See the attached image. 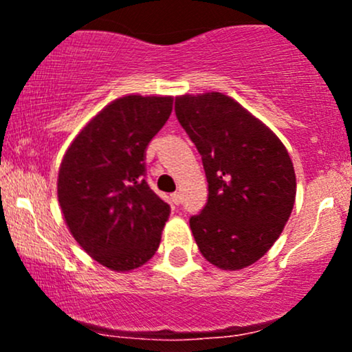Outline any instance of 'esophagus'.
I'll return each mask as SVG.
<instances>
[{"mask_svg": "<svg viewBox=\"0 0 352 352\" xmlns=\"http://www.w3.org/2000/svg\"><path fill=\"white\" fill-rule=\"evenodd\" d=\"M170 200H172V204H173V205H179V204H180V193H179V192L172 193V195H170Z\"/></svg>", "mask_w": 352, "mask_h": 352, "instance_id": "obj_1", "label": "esophagus"}]
</instances>
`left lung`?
<instances>
[{"label": "left lung", "mask_w": 352, "mask_h": 352, "mask_svg": "<svg viewBox=\"0 0 352 352\" xmlns=\"http://www.w3.org/2000/svg\"><path fill=\"white\" fill-rule=\"evenodd\" d=\"M175 114L201 155L208 201L190 218L204 258L236 272L272 248L296 199L289 153L268 125L221 92L175 98Z\"/></svg>", "instance_id": "left-lung-1"}]
</instances>
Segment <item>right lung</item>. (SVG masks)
<instances>
[{"label": "right lung", "instance_id": "right-lung-1", "mask_svg": "<svg viewBox=\"0 0 352 352\" xmlns=\"http://www.w3.org/2000/svg\"><path fill=\"white\" fill-rule=\"evenodd\" d=\"M172 107V96L112 100L80 129L60 162L64 221L80 248L112 272H132L159 248L170 207L145 182L144 157Z\"/></svg>", "mask_w": 352, "mask_h": 352}]
</instances>
